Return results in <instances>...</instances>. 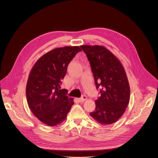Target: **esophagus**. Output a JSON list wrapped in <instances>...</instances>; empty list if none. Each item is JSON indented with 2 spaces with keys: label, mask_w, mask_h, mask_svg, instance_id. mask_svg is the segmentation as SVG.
<instances>
[{
  "label": "esophagus",
  "mask_w": 158,
  "mask_h": 158,
  "mask_svg": "<svg viewBox=\"0 0 158 158\" xmlns=\"http://www.w3.org/2000/svg\"><path fill=\"white\" fill-rule=\"evenodd\" d=\"M88 98V97L86 96V95H83L81 98H78V100L80 102H84L85 100H86Z\"/></svg>",
  "instance_id": "obj_1"
}]
</instances>
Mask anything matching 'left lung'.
<instances>
[{
	"label": "left lung",
	"mask_w": 158,
	"mask_h": 158,
	"mask_svg": "<svg viewBox=\"0 0 158 158\" xmlns=\"http://www.w3.org/2000/svg\"><path fill=\"white\" fill-rule=\"evenodd\" d=\"M90 63L97 89L101 95L95 100V110L90 115L102 125L117 121L128 105L130 88L125 70L119 60L102 45H80Z\"/></svg>",
	"instance_id": "obj_1"
}]
</instances>
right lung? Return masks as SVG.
I'll use <instances>...</instances> for the list:
<instances>
[{"instance_id": "obj_1", "label": "right lung", "mask_w": 158, "mask_h": 158, "mask_svg": "<svg viewBox=\"0 0 158 158\" xmlns=\"http://www.w3.org/2000/svg\"><path fill=\"white\" fill-rule=\"evenodd\" d=\"M78 46L54 48L40 57L31 69L26 86L27 103L33 115L49 127L61 124L74 104L73 98L60 89L68 66Z\"/></svg>"}]
</instances>
